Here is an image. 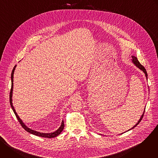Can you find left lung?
I'll return each instance as SVG.
<instances>
[{"label":"left lung","instance_id":"1","mask_svg":"<svg viewBox=\"0 0 158 158\" xmlns=\"http://www.w3.org/2000/svg\"><path fill=\"white\" fill-rule=\"evenodd\" d=\"M131 57H132V63H133L135 65H136V66L138 67V68H139L140 70H141V71L145 74V76H146V79H147V80H148V74H147V72H146V69L144 68V67L143 65H142L140 64V62L138 61V59H137L136 57H135L134 56H132ZM144 112H145V108H144V110L143 114H142V116H141V117L140 118V119H139V120L138 121V122L136 124H135L132 128L129 129L127 130V131H129L132 129L133 128H134L135 127L137 126V125H138V124L141 122V121L142 120V119H143V116H144ZM127 131H126V132H127ZM122 134H123V133H122Z\"/></svg>","mask_w":158,"mask_h":158}]
</instances>
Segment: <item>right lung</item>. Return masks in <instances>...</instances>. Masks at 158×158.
Listing matches in <instances>:
<instances>
[{"instance_id":"1","label":"right lung","mask_w":158,"mask_h":158,"mask_svg":"<svg viewBox=\"0 0 158 158\" xmlns=\"http://www.w3.org/2000/svg\"><path fill=\"white\" fill-rule=\"evenodd\" d=\"M17 65H15L14 67V69L12 71V74H11V89H10V106L14 112L15 115L16 116L19 122L20 123V124H21L22 127H23L26 131H27L28 132L32 134H34V135H35V136H40V137H43V138H55L56 136H57L58 135H59L61 132L63 131V129L64 127V121H62V123H61V125L58 128V129H57L56 131L53 132H51V133H44V132H38V131H36L35 130H32L31 129H30L29 127H28L24 123H23V121H22V119L19 118V116L17 115V112L13 106V104H12V92H13V86H14V71L15 69V67H16Z\"/></svg>"}]
</instances>
